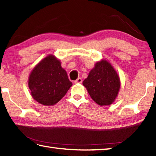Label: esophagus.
I'll use <instances>...</instances> for the list:
<instances>
[{
  "instance_id": "esophagus-1",
  "label": "esophagus",
  "mask_w": 156,
  "mask_h": 156,
  "mask_svg": "<svg viewBox=\"0 0 156 156\" xmlns=\"http://www.w3.org/2000/svg\"><path fill=\"white\" fill-rule=\"evenodd\" d=\"M74 82H75V83H81L82 82H83V80H82V78H78L77 80H76Z\"/></svg>"
}]
</instances>
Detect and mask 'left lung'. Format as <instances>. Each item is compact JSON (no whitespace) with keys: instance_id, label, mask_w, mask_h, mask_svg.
Here are the masks:
<instances>
[{"instance_id":"left-lung-1","label":"left lung","mask_w":156,"mask_h":156,"mask_svg":"<svg viewBox=\"0 0 156 156\" xmlns=\"http://www.w3.org/2000/svg\"><path fill=\"white\" fill-rule=\"evenodd\" d=\"M83 84L91 98L102 106L113 103L119 91L120 82L110 63L107 60H101L91 70Z\"/></svg>"}]
</instances>
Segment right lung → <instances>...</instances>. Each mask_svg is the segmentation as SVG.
I'll use <instances>...</instances> for the list:
<instances>
[{"instance_id": "obj_1", "label": "right lung", "mask_w": 156, "mask_h": 156, "mask_svg": "<svg viewBox=\"0 0 156 156\" xmlns=\"http://www.w3.org/2000/svg\"><path fill=\"white\" fill-rule=\"evenodd\" d=\"M28 84L34 98L46 106L56 104L72 85L60 62L51 55L34 67Z\"/></svg>"}]
</instances>
